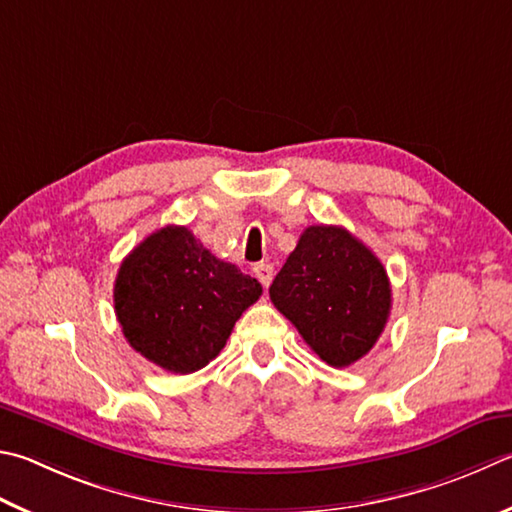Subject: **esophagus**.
I'll return each instance as SVG.
<instances>
[{"label":"esophagus","instance_id":"obj_1","mask_svg":"<svg viewBox=\"0 0 512 512\" xmlns=\"http://www.w3.org/2000/svg\"><path fill=\"white\" fill-rule=\"evenodd\" d=\"M253 273L259 282H262V286H268L273 282V266L271 264H255Z\"/></svg>","mask_w":512,"mask_h":512}]
</instances>
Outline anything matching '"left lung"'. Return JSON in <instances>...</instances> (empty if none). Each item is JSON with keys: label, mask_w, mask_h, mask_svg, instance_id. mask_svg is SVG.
<instances>
[{"label": "left lung", "mask_w": 512, "mask_h": 512, "mask_svg": "<svg viewBox=\"0 0 512 512\" xmlns=\"http://www.w3.org/2000/svg\"><path fill=\"white\" fill-rule=\"evenodd\" d=\"M268 293L331 367H349L369 353L392 311L385 266L340 226L306 228Z\"/></svg>", "instance_id": "8db88e82"}]
</instances>
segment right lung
I'll use <instances>...</instances> for the list:
<instances>
[{"label":"right lung","mask_w":512,"mask_h":512,"mask_svg":"<svg viewBox=\"0 0 512 512\" xmlns=\"http://www.w3.org/2000/svg\"><path fill=\"white\" fill-rule=\"evenodd\" d=\"M262 284L217 259L185 226L143 239L118 268L114 309L129 345L172 374L206 367Z\"/></svg>","instance_id":"add662e5"}]
</instances>
